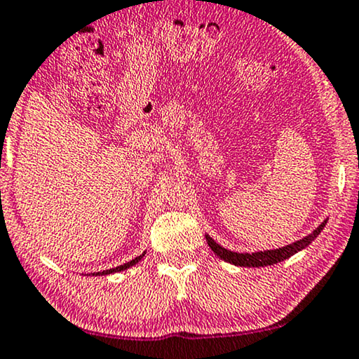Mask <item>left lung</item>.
<instances>
[{
    "instance_id": "1",
    "label": "left lung",
    "mask_w": 359,
    "mask_h": 359,
    "mask_svg": "<svg viewBox=\"0 0 359 359\" xmlns=\"http://www.w3.org/2000/svg\"><path fill=\"white\" fill-rule=\"evenodd\" d=\"M327 221L328 219H325L322 224L316 227V229H313L311 234L305 236L304 239L292 242V244L285 245V248L264 250V252H262V250H259V252H252V254L232 252V250L224 249L222 245L217 244V242L208 234H206V241H208V245L211 248V250L217 255V257H221L222 260H226V262H229L232 265H239V267H267V265H273L277 262H282V260L292 257L293 254L300 252V250L309 248L311 242H313L316 237H318L320 232L323 231V227H325V224H327Z\"/></svg>"
}]
</instances>
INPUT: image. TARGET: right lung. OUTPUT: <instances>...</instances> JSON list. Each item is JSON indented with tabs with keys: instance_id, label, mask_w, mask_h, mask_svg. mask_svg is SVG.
<instances>
[{
	"instance_id": "add662e5",
	"label": "right lung",
	"mask_w": 359,
	"mask_h": 359,
	"mask_svg": "<svg viewBox=\"0 0 359 359\" xmlns=\"http://www.w3.org/2000/svg\"><path fill=\"white\" fill-rule=\"evenodd\" d=\"M143 255H145V252H143L142 255H138V257H135L133 260H130V262H127V264L118 265V267H114V269H109V271H104V272H94V273H90V276H109V273L122 272V271H125V269H130V267H133L135 264H138L140 260L143 259Z\"/></svg>"
}]
</instances>
